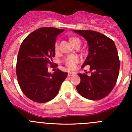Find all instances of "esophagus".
Here are the masks:
<instances>
[{
    "mask_svg": "<svg viewBox=\"0 0 132 132\" xmlns=\"http://www.w3.org/2000/svg\"><path fill=\"white\" fill-rule=\"evenodd\" d=\"M74 74H75L74 72H71V71H68V75L69 77H70V76H73Z\"/></svg>",
    "mask_w": 132,
    "mask_h": 132,
    "instance_id": "34e87169",
    "label": "esophagus"
}]
</instances>
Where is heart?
I'll return each instance as SVG.
<instances>
[{
  "label": "heart",
  "instance_id": "b5f03b06",
  "mask_svg": "<svg viewBox=\"0 0 132 132\" xmlns=\"http://www.w3.org/2000/svg\"><path fill=\"white\" fill-rule=\"evenodd\" d=\"M70 41H71V45H73V46L74 45H77V44L79 43L80 44V40L78 39V38H75V37H73V38H70ZM55 51H57L59 50V41H57L55 43ZM79 59L77 57V56H74V55H70V56H68L67 57H66L64 60V62L65 64L70 69H73L75 67V65L77 62H78Z\"/></svg>",
  "mask_w": 132,
  "mask_h": 132
}]
</instances>
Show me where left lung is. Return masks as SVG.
<instances>
[{
  "mask_svg": "<svg viewBox=\"0 0 132 132\" xmlns=\"http://www.w3.org/2000/svg\"><path fill=\"white\" fill-rule=\"evenodd\" d=\"M73 30L87 41L89 54L82 68L89 65L91 72L90 76L78 74L81 80L76 89L87 99H103L112 91L119 75L120 62L115 43L98 32Z\"/></svg>",
  "mask_w": 132,
  "mask_h": 132,
  "instance_id": "8db88e82",
  "label": "left lung"
}]
</instances>
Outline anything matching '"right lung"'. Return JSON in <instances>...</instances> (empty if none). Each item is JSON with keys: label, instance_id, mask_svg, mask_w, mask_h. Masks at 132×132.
I'll list each match as a JSON object with an SVG mask.
<instances>
[{"label": "right lung", "instance_id": "add662e5", "mask_svg": "<svg viewBox=\"0 0 132 132\" xmlns=\"http://www.w3.org/2000/svg\"><path fill=\"white\" fill-rule=\"evenodd\" d=\"M64 30L39 28L21 44L16 66L17 79L23 94L33 102L45 103L55 98L67 77V73L59 69L53 74L48 73L46 67L52 64L57 36Z\"/></svg>", "mask_w": 132, "mask_h": 132}]
</instances>
